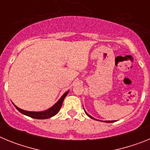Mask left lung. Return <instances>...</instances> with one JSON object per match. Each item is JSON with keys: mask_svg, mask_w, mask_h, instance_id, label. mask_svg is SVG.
Listing matches in <instances>:
<instances>
[{"mask_svg": "<svg viewBox=\"0 0 150 150\" xmlns=\"http://www.w3.org/2000/svg\"><path fill=\"white\" fill-rule=\"evenodd\" d=\"M85 112H86V114L88 116H89L90 118H91V119H93V120H95V119H94L93 117H91V116H90V115H88V113H87V112H86V111H85ZM98 121H99V120H98ZM115 122V121H104V122Z\"/></svg>", "mask_w": 150, "mask_h": 150, "instance_id": "obj_1", "label": "left lung"}]
</instances>
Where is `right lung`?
<instances>
[{
    "label": "right lung",
    "mask_w": 150,
    "mask_h": 150,
    "mask_svg": "<svg viewBox=\"0 0 150 150\" xmlns=\"http://www.w3.org/2000/svg\"><path fill=\"white\" fill-rule=\"evenodd\" d=\"M68 94V91H66L65 93L62 96L60 99L59 100V101L57 102L56 104H54L51 108L46 110L45 111H42V112H30V111H26L24 110L20 109L18 108V107L14 104L15 107L20 112H22V114L26 115L28 116H30L31 118H34V119H38V120H44V119H48V118L52 117V116H55V114H57L59 111L60 110L61 107H62V103L64 101V99L65 98V97L67 96V95Z\"/></svg>",
    "instance_id": "add662e5"
}]
</instances>
